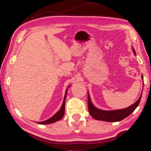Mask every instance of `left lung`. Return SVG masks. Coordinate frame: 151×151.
<instances>
[{"label": "left lung", "mask_w": 151, "mask_h": 151, "mask_svg": "<svg viewBox=\"0 0 151 151\" xmlns=\"http://www.w3.org/2000/svg\"><path fill=\"white\" fill-rule=\"evenodd\" d=\"M133 52L136 55V52H135L134 49H133ZM141 77L143 79V75L141 76ZM141 96L142 93L139 99L133 104L131 105L130 106L126 109L113 111H104L97 109L92 104L91 99H90L89 93H88V108H89V112L90 115L93 119H96V120L108 121V122L120 121L127 116H129L130 114L132 113L133 111L137 108V106L139 105L140 101H141Z\"/></svg>", "instance_id": "1"}]
</instances>
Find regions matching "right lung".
Returning <instances> with one entry per match:
<instances>
[{
    "label": "right lung",
    "instance_id": "right-lung-1",
    "mask_svg": "<svg viewBox=\"0 0 151 151\" xmlns=\"http://www.w3.org/2000/svg\"><path fill=\"white\" fill-rule=\"evenodd\" d=\"M67 89L66 90V92H65V97H64V101L63 103H62V107L61 109L59 110V111L57 112L53 116H52L50 119H47V120L44 121H41V122H38V124H52V123L56 122L60 119H62V118L64 116V114H65V99H66V96H67Z\"/></svg>",
    "mask_w": 151,
    "mask_h": 151
}]
</instances>
